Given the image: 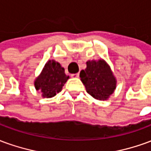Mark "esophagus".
<instances>
[{
	"label": "esophagus",
	"instance_id": "34e87169",
	"mask_svg": "<svg viewBox=\"0 0 151 151\" xmlns=\"http://www.w3.org/2000/svg\"><path fill=\"white\" fill-rule=\"evenodd\" d=\"M72 77L73 78H79V73H73V74H72Z\"/></svg>",
	"mask_w": 151,
	"mask_h": 151
}]
</instances>
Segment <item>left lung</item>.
I'll list each match as a JSON object with an SVG mask.
<instances>
[{"instance_id": "8db88e82", "label": "left lung", "mask_w": 151, "mask_h": 151, "mask_svg": "<svg viewBox=\"0 0 151 151\" xmlns=\"http://www.w3.org/2000/svg\"><path fill=\"white\" fill-rule=\"evenodd\" d=\"M86 92L98 100H108L116 88V78L104 59L86 61V68L80 72Z\"/></svg>"}]
</instances>
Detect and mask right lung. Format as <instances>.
Here are the masks:
<instances>
[{"mask_svg":"<svg viewBox=\"0 0 151 151\" xmlns=\"http://www.w3.org/2000/svg\"><path fill=\"white\" fill-rule=\"evenodd\" d=\"M69 78L59 62L49 60L40 75L35 79L34 85L36 91H41L43 98H52L56 93L61 91L63 86Z\"/></svg>","mask_w":151,"mask_h":151,"instance_id":"1","label":"right lung"}]
</instances>
